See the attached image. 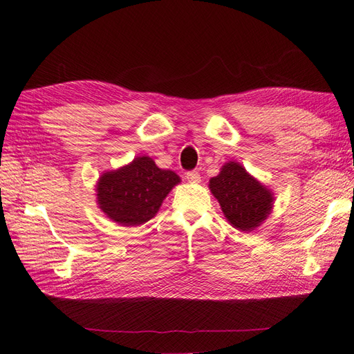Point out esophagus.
<instances>
[{"instance_id": "34e87169", "label": "esophagus", "mask_w": 354, "mask_h": 354, "mask_svg": "<svg viewBox=\"0 0 354 354\" xmlns=\"http://www.w3.org/2000/svg\"><path fill=\"white\" fill-rule=\"evenodd\" d=\"M186 178L190 181V183H199L201 181V176L198 171H189V173H186Z\"/></svg>"}]
</instances>
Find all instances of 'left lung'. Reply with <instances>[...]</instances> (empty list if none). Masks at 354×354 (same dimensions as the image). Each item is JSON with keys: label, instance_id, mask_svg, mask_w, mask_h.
I'll list each match as a JSON object with an SVG mask.
<instances>
[{"label": "left lung", "instance_id": "8db88e82", "mask_svg": "<svg viewBox=\"0 0 354 354\" xmlns=\"http://www.w3.org/2000/svg\"><path fill=\"white\" fill-rule=\"evenodd\" d=\"M208 186L227 222L240 231H254L272 209L274 194L238 162H226Z\"/></svg>", "mask_w": 354, "mask_h": 354}]
</instances>
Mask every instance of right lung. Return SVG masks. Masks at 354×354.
<instances>
[{
	"mask_svg": "<svg viewBox=\"0 0 354 354\" xmlns=\"http://www.w3.org/2000/svg\"><path fill=\"white\" fill-rule=\"evenodd\" d=\"M180 177L160 169L149 156L104 173L97 183V203L101 212L122 226H140L159 212L167 195Z\"/></svg>",
	"mask_w": 354,
	"mask_h": 354,
	"instance_id": "add662e5",
	"label": "right lung"
}]
</instances>
